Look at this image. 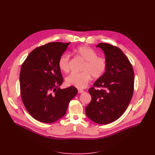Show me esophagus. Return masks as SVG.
I'll use <instances>...</instances> for the list:
<instances>
[{
    "mask_svg": "<svg viewBox=\"0 0 155 155\" xmlns=\"http://www.w3.org/2000/svg\"><path fill=\"white\" fill-rule=\"evenodd\" d=\"M84 92V90L83 89H78V93L81 94V93H82Z\"/></svg>",
    "mask_w": 155,
    "mask_h": 155,
    "instance_id": "1",
    "label": "esophagus"
}]
</instances>
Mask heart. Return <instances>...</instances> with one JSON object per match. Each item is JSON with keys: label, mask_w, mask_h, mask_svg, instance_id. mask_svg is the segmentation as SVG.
I'll return each instance as SVG.
<instances>
[{"label": "heart", "mask_w": 155, "mask_h": 155, "mask_svg": "<svg viewBox=\"0 0 155 155\" xmlns=\"http://www.w3.org/2000/svg\"><path fill=\"white\" fill-rule=\"evenodd\" d=\"M73 52L77 57L84 61V64L81 69L82 73H72L67 77L66 83L67 85L84 88L90 82L91 76L98 79L103 76L107 68V63L104 58L97 57L93 49L84 45L75 48ZM58 67L64 73L70 71V61L68 54H63L60 57Z\"/></svg>", "instance_id": "1"}]
</instances>
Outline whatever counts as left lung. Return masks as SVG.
I'll return each mask as SVG.
<instances>
[{"label": "left lung", "instance_id": "left-lung-1", "mask_svg": "<svg viewBox=\"0 0 155 155\" xmlns=\"http://www.w3.org/2000/svg\"><path fill=\"white\" fill-rule=\"evenodd\" d=\"M105 55L106 70L89 89L91 101L85 108L89 119L99 124H108L119 118L132 98L134 73L129 60L119 48L100 43ZM94 87H101L95 90Z\"/></svg>", "mask_w": 155, "mask_h": 155}]
</instances>
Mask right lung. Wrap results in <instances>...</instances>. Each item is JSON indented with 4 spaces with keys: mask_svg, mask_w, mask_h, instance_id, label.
I'll return each mask as SVG.
<instances>
[{
    "mask_svg": "<svg viewBox=\"0 0 155 155\" xmlns=\"http://www.w3.org/2000/svg\"><path fill=\"white\" fill-rule=\"evenodd\" d=\"M70 43L51 42L33 50L22 63L20 74L22 103L29 114L44 123L63 117L78 93L74 87L60 89L63 82L58 60Z\"/></svg>",
    "mask_w": 155,
    "mask_h": 155,
    "instance_id": "add662e5",
    "label": "right lung"
}]
</instances>
